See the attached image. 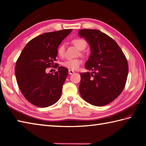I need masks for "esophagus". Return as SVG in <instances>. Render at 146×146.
I'll list each match as a JSON object with an SVG mask.
<instances>
[{
  "label": "esophagus",
  "instance_id": "34e87169",
  "mask_svg": "<svg viewBox=\"0 0 146 146\" xmlns=\"http://www.w3.org/2000/svg\"><path fill=\"white\" fill-rule=\"evenodd\" d=\"M68 73H69L70 75H72V74H73L74 73H75V71H73V70H68Z\"/></svg>",
  "mask_w": 146,
  "mask_h": 146
}]
</instances>
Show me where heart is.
<instances>
[{
    "mask_svg": "<svg viewBox=\"0 0 146 146\" xmlns=\"http://www.w3.org/2000/svg\"><path fill=\"white\" fill-rule=\"evenodd\" d=\"M72 42L73 44L75 45L76 47L78 48L79 50L82 51L84 49L86 46V42L85 39L82 38H76L74 39ZM65 52V45L64 44H61L58 46L57 49V52L58 54L60 56H63ZM82 63V61L80 59L76 58V59H69V60H66L62 63V65L63 66L66 67L70 70H78L80 65Z\"/></svg>",
    "mask_w": 146,
    "mask_h": 146,
    "instance_id": "obj_1",
    "label": "heart"
}]
</instances>
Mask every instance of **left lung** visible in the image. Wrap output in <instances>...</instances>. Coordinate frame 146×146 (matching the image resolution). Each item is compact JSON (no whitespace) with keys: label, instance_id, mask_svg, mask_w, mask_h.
<instances>
[{"label":"left lung","instance_id":"1","mask_svg":"<svg viewBox=\"0 0 146 146\" xmlns=\"http://www.w3.org/2000/svg\"><path fill=\"white\" fill-rule=\"evenodd\" d=\"M90 46V55L85 67L91 73H81L80 94L95 106L110 104L124 88L128 75V63L117 43L97 29L79 30Z\"/></svg>","mask_w":146,"mask_h":146}]
</instances>
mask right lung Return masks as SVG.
Returning a JSON list of instances; mask_svg holds the SVG:
<instances>
[{
    "label": "right lung",
    "instance_id": "add662e5",
    "mask_svg": "<svg viewBox=\"0 0 146 146\" xmlns=\"http://www.w3.org/2000/svg\"><path fill=\"white\" fill-rule=\"evenodd\" d=\"M72 29L44 33L27 43L15 67L17 82L22 94L35 106L48 107L60 99L68 74L67 68L58 66L53 74L46 72L56 60L57 49Z\"/></svg>",
    "mask_w": 146,
    "mask_h": 146
}]
</instances>
